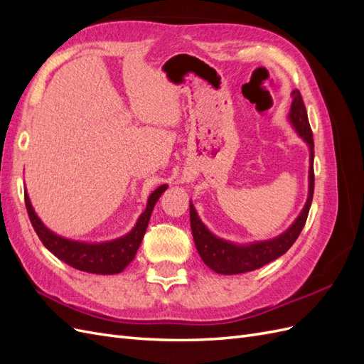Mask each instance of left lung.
Wrapping results in <instances>:
<instances>
[{"instance_id":"left-lung-1","label":"left lung","mask_w":364,"mask_h":364,"mask_svg":"<svg viewBox=\"0 0 364 364\" xmlns=\"http://www.w3.org/2000/svg\"><path fill=\"white\" fill-rule=\"evenodd\" d=\"M293 102L289 114V121L308 146L310 150V170H308V197L305 206L302 208L301 214L291 223V226L284 230V232L272 240L253 241L247 245H237L232 241L218 238L209 230L203 223L200 217L197 215L196 208L190 202V222L191 230L194 237V243L199 252L200 258L206 266L220 274H238L257 270L262 266H266L270 261L279 258L287 252L294 241L299 237L302 228L305 226L308 213L313 202L314 193V141L313 132L308 123L306 109L302 100L301 92L294 90L291 92Z\"/></svg>"}]
</instances>
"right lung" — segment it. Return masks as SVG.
I'll list each match as a JSON object with an SVG mask.
<instances>
[{
    "instance_id": "add662e5",
    "label": "right lung",
    "mask_w": 364,
    "mask_h": 364,
    "mask_svg": "<svg viewBox=\"0 0 364 364\" xmlns=\"http://www.w3.org/2000/svg\"><path fill=\"white\" fill-rule=\"evenodd\" d=\"M167 186L168 185H161L149 196L144 213L139 215L138 222L132 228L129 234L111 241H103V243L75 241L54 234L53 230H50L42 223V220L35 213L27 190L24 196L30 222L33 228H35L42 245L46 246L54 257H58L60 261L67 262L68 266L77 270L95 274H115L123 272L129 266L130 261L135 258L141 241L144 238L153 208H155L161 194L167 190Z\"/></svg>"
}]
</instances>
